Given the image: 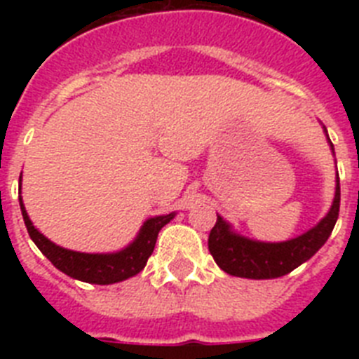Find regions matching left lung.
<instances>
[{"label":"left lung","mask_w":359,"mask_h":359,"mask_svg":"<svg viewBox=\"0 0 359 359\" xmlns=\"http://www.w3.org/2000/svg\"><path fill=\"white\" fill-rule=\"evenodd\" d=\"M331 151L327 129L323 128ZM340 212V177L336 172L334 199L318 224L307 230L302 236L282 243H264V241L248 239L237 233L230 223H226L221 215H217L215 226L208 236V250L214 257L215 264L224 273L241 278H253V280H266V278H278L291 273L294 268L309 261L322 248L331 236L332 228Z\"/></svg>","instance_id":"8db88e82"}]
</instances>
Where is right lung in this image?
Returning a JSON list of instances; mask_svg holds the SVG:
<instances>
[{
  "label": "right lung",
  "instance_id": "right-lung-1",
  "mask_svg": "<svg viewBox=\"0 0 359 359\" xmlns=\"http://www.w3.org/2000/svg\"><path fill=\"white\" fill-rule=\"evenodd\" d=\"M21 183V177H19ZM21 187V185H19ZM21 190V189H19ZM19 207L25 219V226L28 230L30 239L36 243L37 248L41 250L46 259L55 266L59 271L66 273L75 280L90 282V284H115L126 278H131L138 275L147 264V259L151 257L154 244H156L158 233L167 223H170L176 215V212H170L167 215H156V217L147 219L142 224L138 236L135 237L131 244L120 252L113 253H82L73 252V250L57 246L55 243L44 237L27 214V208L23 205V198L19 196Z\"/></svg>",
  "mask_w": 359,
  "mask_h": 359
}]
</instances>
